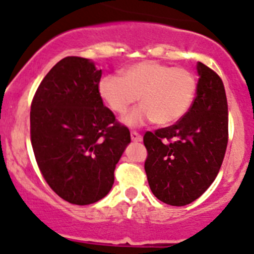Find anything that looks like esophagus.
Wrapping results in <instances>:
<instances>
[{
    "mask_svg": "<svg viewBox=\"0 0 254 254\" xmlns=\"http://www.w3.org/2000/svg\"><path fill=\"white\" fill-rule=\"evenodd\" d=\"M131 138L133 142H141L142 141V136L136 131L131 132Z\"/></svg>",
    "mask_w": 254,
    "mask_h": 254,
    "instance_id": "obj_1",
    "label": "esophagus"
}]
</instances>
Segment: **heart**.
I'll return each instance as SVG.
<instances>
[{"instance_id":"b5f03b06","label":"heart","mask_w":254,"mask_h":254,"mask_svg":"<svg viewBox=\"0 0 254 254\" xmlns=\"http://www.w3.org/2000/svg\"><path fill=\"white\" fill-rule=\"evenodd\" d=\"M195 89L192 72L156 61L132 64L121 77L108 74L98 83L101 98L116 115L127 112L139 97L142 106L123 118L133 127L152 121L158 126L176 123L190 110Z\"/></svg>"}]
</instances>
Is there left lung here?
<instances>
[{"label":"left lung","mask_w":254,"mask_h":254,"mask_svg":"<svg viewBox=\"0 0 254 254\" xmlns=\"http://www.w3.org/2000/svg\"><path fill=\"white\" fill-rule=\"evenodd\" d=\"M197 95L176 125L146 132L144 162L152 193L163 203L186 206L216 180L228 143V106L221 77L197 64Z\"/></svg>","instance_id":"1"}]
</instances>
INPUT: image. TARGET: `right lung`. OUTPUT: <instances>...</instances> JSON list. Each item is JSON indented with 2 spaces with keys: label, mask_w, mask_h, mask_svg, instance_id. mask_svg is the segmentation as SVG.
<instances>
[{
  "label": "right lung",
  "mask_w": 254,
  "mask_h": 254,
  "mask_svg": "<svg viewBox=\"0 0 254 254\" xmlns=\"http://www.w3.org/2000/svg\"><path fill=\"white\" fill-rule=\"evenodd\" d=\"M102 71L87 59L57 62L31 105V143L53 192L72 204L100 201L115 182V168L129 129L116 120L98 92Z\"/></svg>",
  "instance_id": "1"
}]
</instances>
